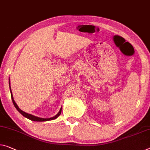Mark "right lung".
Returning <instances> with one entry per match:
<instances>
[{
  "mask_svg": "<svg viewBox=\"0 0 150 150\" xmlns=\"http://www.w3.org/2000/svg\"><path fill=\"white\" fill-rule=\"evenodd\" d=\"M9 84H10V80H9ZM10 91H11V98H12V100H13V105L15 106L16 109H17L18 111H19L21 114L22 115H23L25 117H26V118L30 119V120L31 121H51V120H54V119H56L58 117L59 115L61 114V112H62V108L59 110V111L58 113H57L56 115H55L54 117H51V118H40V117H35L34 116V115H32L31 114H29V113H27V112H25L24 111H23L22 110H21L19 107H18L17 105L16 104V103L15 102V100H14L13 99V94H12V92H11V86H10Z\"/></svg>",
  "mask_w": 150,
  "mask_h": 150,
  "instance_id": "1",
  "label": "right lung"
}]
</instances>
